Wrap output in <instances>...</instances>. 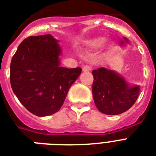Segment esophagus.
I'll return each mask as SVG.
<instances>
[{"label": "esophagus", "instance_id": "1", "mask_svg": "<svg viewBox=\"0 0 156 156\" xmlns=\"http://www.w3.org/2000/svg\"><path fill=\"white\" fill-rule=\"evenodd\" d=\"M92 69V67L90 66H84V67L83 68V70L84 72H89Z\"/></svg>", "mask_w": 156, "mask_h": 156}]
</instances>
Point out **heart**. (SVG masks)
Here are the masks:
<instances>
[{
  "instance_id": "heart-1",
  "label": "heart",
  "mask_w": 156,
  "mask_h": 156,
  "mask_svg": "<svg viewBox=\"0 0 156 156\" xmlns=\"http://www.w3.org/2000/svg\"><path fill=\"white\" fill-rule=\"evenodd\" d=\"M101 43H102V40H98L97 41H96V44H101Z\"/></svg>"
}]
</instances>
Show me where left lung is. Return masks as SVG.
Returning <instances> with one entry per match:
<instances>
[{
  "instance_id": "left-lung-1",
  "label": "left lung",
  "mask_w": 156,
  "mask_h": 156,
  "mask_svg": "<svg viewBox=\"0 0 156 156\" xmlns=\"http://www.w3.org/2000/svg\"><path fill=\"white\" fill-rule=\"evenodd\" d=\"M128 42L126 38H124ZM124 44V41L121 42ZM92 94L95 106L107 115H118L133 106L139 95L138 86L130 87L114 71L100 68L92 71Z\"/></svg>"
}]
</instances>
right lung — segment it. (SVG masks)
Masks as SVG:
<instances>
[{"mask_svg": "<svg viewBox=\"0 0 156 156\" xmlns=\"http://www.w3.org/2000/svg\"><path fill=\"white\" fill-rule=\"evenodd\" d=\"M57 42L51 35L29 36L11 60L12 90L21 104L37 116L58 112L82 72L80 67L60 66L61 49Z\"/></svg>", "mask_w": 156, "mask_h": 156, "instance_id": "1", "label": "right lung"}]
</instances>
